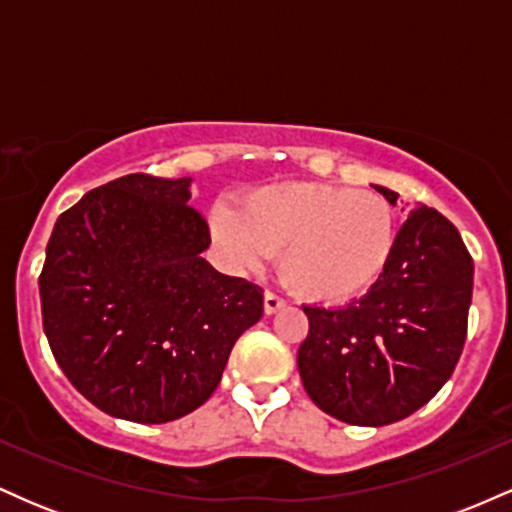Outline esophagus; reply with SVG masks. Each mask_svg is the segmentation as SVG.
I'll use <instances>...</instances> for the list:
<instances>
[{
	"instance_id": "34e87169",
	"label": "esophagus",
	"mask_w": 512,
	"mask_h": 512,
	"mask_svg": "<svg viewBox=\"0 0 512 512\" xmlns=\"http://www.w3.org/2000/svg\"><path fill=\"white\" fill-rule=\"evenodd\" d=\"M284 305H286V301L279 296V293H274V291L264 293V313H267V315L276 313V310H281Z\"/></svg>"
}]
</instances>
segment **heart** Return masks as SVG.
I'll list each match as a JSON object with an SVG mask.
<instances>
[{
    "instance_id": "1",
    "label": "heart",
    "mask_w": 512,
    "mask_h": 512,
    "mask_svg": "<svg viewBox=\"0 0 512 512\" xmlns=\"http://www.w3.org/2000/svg\"><path fill=\"white\" fill-rule=\"evenodd\" d=\"M211 226L238 267H260L281 252L286 284L315 303H344L368 291L397 240L387 199L325 182L262 187L240 211L216 209Z\"/></svg>"
}]
</instances>
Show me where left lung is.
<instances>
[{
	"label": "left lung",
	"instance_id": "left-lung-1",
	"mask_svg": "<svg viewBox=\"0 0 512 512\" xmlns=\"http://www.w3.org/2000/svg\"><path fill=\"white\" fill-rule=\"evenodd\" d=\"M375 190L395 207L397 192ZM472 279V255L457 228L436 209H411L366 296L344 308L303 305L310 322L298 349L305 392L344 424L407 419L460 361Z\"/></svg>",
	"mask_w": 512,
	"mask_h": 512
}]
</instances>
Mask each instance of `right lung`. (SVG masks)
Returning <instances> with one entry per match:
<instances>
[{"label": "right lung", "instance_id": "add662e5", "mask_svg": "<svg viewBox=\"0 0 512 512\" xmlns=\"http://www.w3.org/2000/svg\"><path fill=\"white\" fill-rule=\"evenodd\" d=\"M190 178L132 173L86 192L55 223L40 305L52 356L105 414L166 424L219 385L264 291L216 272Z\"/></svg>", "mask_w": 512, "mask_h": 512}]
</instances>
